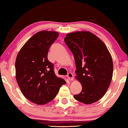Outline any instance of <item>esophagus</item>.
<instances>
[{"instance_id":"esophagus-1","label":"esophagus","mask_w":128,"mask_h":128,"mask_svg":"<svg viewBox=\"0 0 128 128\" xmlns=\"http://www.w3.org/2000/svg\"><path fill=\"white\" fill-rule=\"evenodd\" d=\"M67 77L68 80H74V75L71 72H69L67 75Z\"/></svg>"}]
</instances>
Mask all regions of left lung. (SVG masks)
I'll list each match as a JSON object with an SVG mask.
<instances>
[{
	"label": "left lung",
	"mask_w": 128,
	"mask_h": 128,
	"mask_svg": "<svg viewBox=\"0 0 128 128\" xmlns=\"http://www.w3.org/2000/svg\"><path fill=\"white\" fill-rule=\"evenodd\" d=\"M64 41L74 57L75 77L82 87L74 98L85 104L98 102L106 94L112 80L111 54L100 38L87 30L67 34Z\"/></svg>",
	"instance_id": "obj_1"
}]
</instances>
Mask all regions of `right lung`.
Segmentation results:
<instances>
[{"instance_id":"add662e5","label":"right lung","mask_w":128,"mask_h":128,"mask_svg":"<svg viewBox=\"0 0 128 128\" xmlns=\"http://www.w3.org/2000/svg\"><path fill=\"white\" fill-rule=\"evenodd\" d=\"M59 34L42 30L29 39L16 58V78L23 95L30 102L44 105L53 100L66 82L56 75L48 60L50 46Z\"/></svg>"}]
</instances>
